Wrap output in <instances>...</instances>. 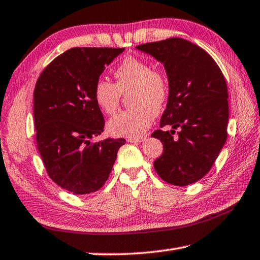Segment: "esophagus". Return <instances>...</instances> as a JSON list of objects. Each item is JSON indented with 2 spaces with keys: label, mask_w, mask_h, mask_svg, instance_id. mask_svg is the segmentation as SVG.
Segmentation results:
<instances>
[{
  "label": "esophagus",
  "mask_w": 260,
  "mask_h": 260,
  "mask_svg": "<svg viewBox=\"0 0 260 260\" xmlns=\"http://www.w3.org/2000/svg\"><path fill=\"white\" fill-rule=\"evenodd\" d=\"M144 140H146L144 136H141V138H129V139H127V141H128V142H131V143H141V142H143Z\"/></svg>",
  "instance_id": "esophagus-1"
}]
</instances>
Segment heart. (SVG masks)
<instances>
[{"label": "heart", "mask_w": 260, "mask_h": 260, "mask_svg": "<svg viewBox=\"0 0 260 260\" xmlns=\"http://www.w3.org/2000/svg\"><path fill=\"white\" fill-rule=\"evenodd\" d=\"M117 83L100 78L94 85V98L105 113L112 114L119 105L121 93L129 94L131 109L118 113L108 124L114 136L140 138L150 127L153 113L160 112L169 98V86L148 61L128 56L114 71Z\"/></svg>", "instance_id": "b5f03b06"}]
</instances>
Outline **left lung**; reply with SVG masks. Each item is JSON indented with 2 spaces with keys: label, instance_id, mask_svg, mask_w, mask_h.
Masks as SVG:
<instances>
[{
  "label": "left lung",
  "instance_id": "8db88e82",
  "mask_svg": "<svg viewBox=\"0 0 260 260\" xmlns=\"http://www.w3.org/2000/svg\"><path fill=\"white\" fill-rule=\"evenodd\" d=\"M136 49L164 65L169 99L152 138L164 152L153 162L157 174L174 186H188L209 172L227 139L228 91L221 70L208 52L181 38L144 43ZM179 128L178 137L174 129Z\"/></svg>",
  "mask_w": 260,
  "mask_h": 260
}]
</instances>
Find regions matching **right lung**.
Returning a JSON list of instances; mask_svg holds the SVG:
<instances>
[{
  "mask_svg": "<svg viewBox=\"0 0 260 260\" xmlns=\"http://www.w3.org/2000/svg\"><path fill=\"white\" fill-rule=\"evenodd\" d=\"M125 48H72L51 61L35 85L34 125L39 153L52 181L83 195L103 186L125 139H90L104 118L94 85Z\"/></svg>",
  "mask_w": 260,
  "mask_h": 260,
  "instance_id": "add662e5",
  "label": "right lung"
}]
</instances>
